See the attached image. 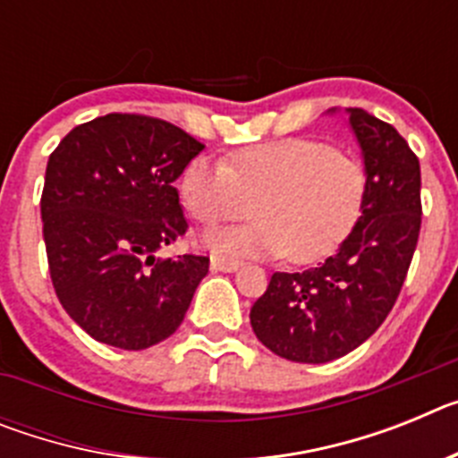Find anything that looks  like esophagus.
<instances>
[{
  "instance_id": "1",
  "label": "esophagus",
  "mask_w": 458,
  "mask_h": 458,
  "mask_svg": "<svg viewBox=\"0 0 458 458\" xmlns=\"http://www.w3.org/2000/svg\"><path fill=\"white\" fill-rule=\"evenodd\" d=\"M241 268V261L238 259L229 257H210V270H220V273H233V270Z\"/></svg>"
}]
</instances>
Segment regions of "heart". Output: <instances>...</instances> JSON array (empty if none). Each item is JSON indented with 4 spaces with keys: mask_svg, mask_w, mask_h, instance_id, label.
Wrapping results in <instances>:
<instances>
[{
    "mask_svg": "<svg viewBox=\"0 0 458 458\" xmlns=\"http://www.w3.org/2000/svg\"><path fill=\"white\" fill-rule=\"evenodd\" d=\"M369 192L362 160L310 137L257 144L225 163L192 157L179 181L181 204L213 226L252 213L245 226L206 236L210 250L233 257H286L310 264L342 245L358 225Z\"/></svg>",
    "mask_w": 458,
    "mask_h": 458,
    "instance_id": "b5f03b06",
    "label": "heart"
}]
</instances>
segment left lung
<instances>
[{
	"mask_svg": "<svg viewBox=\"0 0 458 458\" xmlns=\"http://www.w3.org/2000/svg\"><path fill=\"white\" fill-rule=\"evenodd\" d=\"M349 121L369 174L358 225L317 268L275 273L250 310L259 342L293 362L321 365L367 342L394 307L418 248V156L390 123L365 109L351 107Z\"/></svg>",
	"mask_w": 458,
	"mask_h": 458,
	"instance_id": "left-lung-1",
	"label": "left lung"
}]
</instances>
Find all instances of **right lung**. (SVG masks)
Instances as JSON below:
<instances>
[{"label": "right lung", "mask_w": 458, "mask_h": 458, "mask_svg": "<svg viewBox=\"0 0 458 458\" xmlns=\"http://www.w3.org/2000/svg\"><path fill=\"white\" fill-rule=\"evenodd\" d=\"M201 148L169 121L114 112L50 153L40 217L52 286L96 342L141 351L183 321L208 257L153 252L188 232L174 181Z\"/></svg>", "instance_id": "add662e5"}]
</instances>
